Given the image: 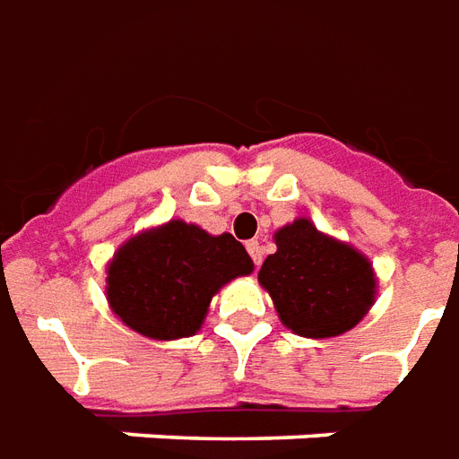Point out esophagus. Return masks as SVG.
Instances as JSON below:
<instances>
[{
  "label": "esophagus",
  "mask_w": 459,
  "mask_h": 459,
  "mask_svg": "<svg viewBox=\"0 0 459 459\" xmlns=\"http://www.w3.org/2000/svg\"><path fill=\"white\" fill-rule=\"evenodd\" d=\"M247 252H249V256H252V262H255L256 266L262 264V245H259V242H255V239L247 242Z\"/></svg>",
  "instance_id": "esophagus-1"
}]
</instances>
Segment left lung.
<instances>
[{
	"label": "left lung",
	"mask_w": 459,
	"mask_h": 459,
	"mask_svg": "<svg viewBox=\"0 0 459 459\" xmlns=\"http://www.w3.org/2000/svg\"><path fill=\"white\" fill-rule=\"evenodd\" d=\"M276 252L264 259L259 281L274 299L279 318L299 336H339L368 314L376 274L353 247L321 235L308 220L276 232Z\"/></svg>",
	"instance_id": "left-lung-1"
}]
</instances>
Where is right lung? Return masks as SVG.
<instances>
[{"label": "right lung", "mask_w": 459, "mask_h": 459, "mask_svg": "<svg viewBox=\"0 0 459 459\" xmlns=\"http://www.w3.org/2000/svg\"><path fill=\"white\" fill-rule=\"evenodd\" d=\"M252 266L232 235L172 220L120 247L108 266V304L148 339H183L203 326L217 289Z\"/></svg>", "instance_id": "1"}]
</instances>
